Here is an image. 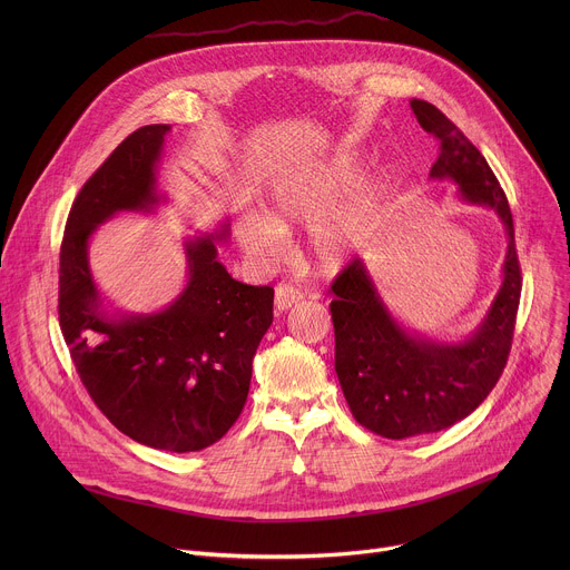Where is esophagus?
Segmentation results:
<instances>
[{
	"label": "esophagus",
	"mask_w": 570,
	"mask_h": 570,
	"mask_svg": "<svg viewBox=\"0 0 570 570\" xmlns=\"http://www.w3.org/2000/svg\"><path fill=\"white\" fill-rule=\"evenodd\" d=\"M302 291L295 288L293 284H279L275 288V308L282 313V311H288L291 306H295L297 302H302Z\"/></svg>",
	"instance_id": "34e87169"
}]
</instances>
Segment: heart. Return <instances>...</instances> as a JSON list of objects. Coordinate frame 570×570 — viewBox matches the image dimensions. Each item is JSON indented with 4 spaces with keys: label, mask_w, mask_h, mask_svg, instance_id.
Instances as JSON below:
<instances>
[{
    "label": "heart",
    "mask_w": 570,
    "mask_h": 570,
    "mask_svg": "<svg viewBox=\"0 0 570 570\" xmlns=\"http://www.w3.org/2000/svg\"><path fill=\"white\" fill-rule=\"evenodd\" d=\"M356 178V161L347 157L320 161L279 178L268 196L266 216L250 214L236 225L240 248L253 257L273 259L284 248L286 229L317 219L311 229L313 257L327 271L343 268L361 246L374 194H363L332 215L328 212L350 194Z\"/></svg>",
    "instance_id": "heart-1"
}]
</instances>
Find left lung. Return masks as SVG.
Wrapping results in <instances>:
<instances>
[{
	"label": "left lung",
	"mask_w": 570,
	"mask_h": 570,
	"mask_svg": "<svg viewBox=\"0 0 570 570\" xmlns=\"http://www.w3.org/2000/svg\"><path fill=\"white\" fill-rule=\"evenodd\" d=\"M411 108L440 141L431 178L453 180L464 203L494 209L508 232V255L490 311L462 343H435L401 327L361 259L336 277V374L354 420L387 440L444 431L478 409L505 370L521 299L514 220L494 171L442 110L422 99Z\"/></svg>",
	"instance_id": "1"
}]
</instances>
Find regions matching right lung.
Listing matches in <instances>:
<instances>
[{
    "label": "right lung",
    "mask_w": 570,
    "mask_h": 570,
    "mask_svg": "<svg viewBox=\"0 0 570 570\" xmlns=\"http://www.w3.org/2000/svg\"><path fill=\"white\" fill-rule=\"evenodd\" d=\"M167 124L128 135L78 191L65 225L58 320L99 411L130 440L171 453L218 442L246 405L253 358L273 324L271 286L232 279L216 259L227 227L185 240L189 279L157 313H108L88 264L95 229L119 212H153Z\"/></svg>",
    "instance_id": "1"
}]
</instances>
